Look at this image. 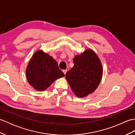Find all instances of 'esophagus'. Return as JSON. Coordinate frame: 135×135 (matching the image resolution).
<instances>
[{
  "label": "esophagus",
  "instance_id": "34e87169",
  "mask_svg": "<svg viewBox=\"0 0 135 135\" xmlns=\"http://www.w3.org/2000/svg\"><path fill=\"white\" fill-rule=\"evenodd\" d=\"M62 72L64 73V74L65 75L66 73H67V70H62Z\"/></svg>",
  "mask_w": 135,
  "mask_h": 135
}]
</instances>
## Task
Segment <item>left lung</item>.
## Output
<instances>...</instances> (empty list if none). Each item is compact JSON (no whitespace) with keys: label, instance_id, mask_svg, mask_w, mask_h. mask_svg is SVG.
Segmentation results:
<instances>
[{"label":"left lung","instance_id":"1","mask_svg":"<svg viewBox=\"0 0 135 135\" xmlns=\"http://www.w3.org/2000/svg\"><path fill=\"white\" fill-rule=\"evenodd\" d=\"M74 67L65 75L73 92L84 97L93 93L98 87L102 78L101 61L91 49H88L74 57Z\"/></svg>","mask_w":135,"mask_h":135}]
</instances>
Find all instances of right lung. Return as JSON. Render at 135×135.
Segmentation results:
<instances>
[{"label":"right lung","instance_id":"add662e5","mask_svg":"<svg viewBox=\"0 0 135 135\" xmlns=\"http://www.w3.org/2000/svg\"><path fill=\"white\" fill-rule=\"evenodd\" d=\"M28 82L36 90H45L57 79L64 76L52 57L42 50L36 51L26 70Z\"/></svg>","mask_w":135,"mask_h":135}]
</instances>
